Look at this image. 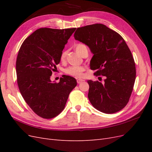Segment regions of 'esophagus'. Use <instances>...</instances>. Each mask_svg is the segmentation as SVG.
<instances>
[{
  "mask_svg": "<svg viewBox=\"0 0 152 152\" xmlns=\"http://www.w3.org/2000/svg\"><path fill=\"white\" fill-rule=\"evenodd\" d=\"M84 81V80L83 79H77V83L78 84H80L82 82H83Z\"/></svg>",
  "mask_w": 152,
  "mask_h": 152,
  "instance_id": "34e87169",
  "label": "esophagus"
}]
</instances>
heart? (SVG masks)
I'll return each mask as SVG.
<instances>
[{
  "label": "heart",
  "mask_w": 152,
  "mask_h": 152,
  "mask_svg": "<svg viewBox=\"0 0 152 152\" xmlns=\"http://www.w3.org/2000/svg\"><path fill=\"white\" fill-rule=\"evenodd\" d=\"M83 47H85V45L84 44H77L76 45L75 50H76V52L79 55L80 53V50ZM66 54H67L66 50H63V51L61 53V56H60L61 61H63L65 60L66 57ZM84 70H85V68L84 66H72L68 67V68L66 69L65 73L75 77L77 78H80L82 77H83V75H84L83 72H84Z\"/></svg>",
  "instance_id": "1"
}]
</instances>
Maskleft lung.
<instances>
[{"instance_id": "1", "label": "left lung", "mask_w": 152, "mask_h": 152, "mask_svg": "<svg viewBox=\"0 0 152 152\" xmlns=\"http://www.w3.org/2000/svg\"><path fill=\"white\" fill-rule=\"evenodd\" d=\"M75 40L89 47L93 56L90 68L104 82L87 80L91 104L104 113H114L126 107L136 79L134 58L125 40L117 32L103 24L78 28Z\"/></svg>"}]
</instances>
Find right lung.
I'll use <instances>...</instances> for the list:
<instances>
[{"label":"right lung","instance_id":"add662e5","mask_svg":"<svg viewBox=\"0 0 152 152\" xmlns=\"http://www.w3.org/2000/svg\"><path fill=\"white\" fill-rule=\"evenodd\" d=\"M75 28L35 30L23 42L16 63L18 85L31 109L44 118H52L65 108L75 78L63 75L58 83L50 80L60 56Z\"/></svg>","mask_w":152,"mask_h":152}]
</instances>
